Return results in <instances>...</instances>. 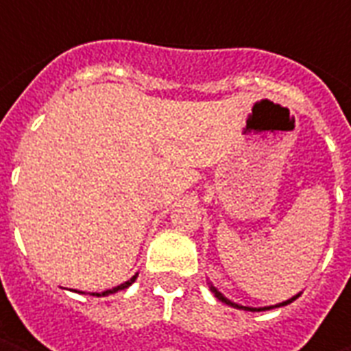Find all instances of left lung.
Instances as JSON below:
<instances>
[{
  "instance_id": "8db88e82",
  "label": "left lung",
  "mask_w": 351,
  "mask_h": 351,
  "mask_svg": "<svg viewBox=\"0 0 351 351\" xmlns=\"http://www.w3.org/2000/svg\"><path fill=\"white\" fill-rule=\"evenodd\" d=\"M210 289H213V293H215V297H217L219 301H223V303H226V304H232V306H236V308H246V311H269V308H276V306H285V304L293 303V301H295V299L299 297V295H295V297H293V299H289V301H285V303H279V304H274V306H263V308H250V306H238V304L230 303V301H228L226 297H223V295H221L219 291L215 289V287H210Z\"/></svg>"
}]
</instances>
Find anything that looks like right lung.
Segmentation results:
<instances>
[{"instance_id": "right-lung-1", "label": "right lung", "mask_w": 351, "mask_h": 351, "mask_svg": "<svg viewBox=\"0 0 351 351\" xmlns=\"http://www.w3.org/2000/svg\"><path fill=\"white\" fill-rule=\"evenodd\" d=\"M134 279H136V276L132 277L130 281H127V283L119 285V287H113V289H109V291H103V293H93V295H95V297H101V295H103V297H105V295H111V293H115V291H121V289H125V287H128V285H130V283H132Z\"/></svg>"}]
</instances>
